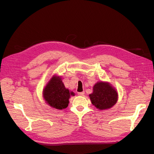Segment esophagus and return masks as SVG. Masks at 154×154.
I'll return each mask as SVG.
<instances>
[{"instance_id": "34e87169", "label": "esophagus", "mask_w": 154, "mask_h": 154, "mask_svg": "<svg viewBox=\"0 0 154 154\" xmlns=\"http://www.w3.org/2000/svg\"><path fill=\"white\" fill-rule=\"evenodd\" d=\"M84 94H85V92H84V91H83V92H78V96H83V95H84Z\"/></svg>"}]
</instances>
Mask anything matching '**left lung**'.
I'll return each mask as SVG.
<instances>
[{
	"instance_id": "obj_1",
	"label": "left lung",
	"mask_w": 154,
	"mask_h": 154,
	"mask_svg": "<svg viewBox=\"0 0 154 154\" xmlns=\"http://www.w3.org/2000/svg\"><path fill=\"white\" fill-rule=\"evenodd\" d=\"M91 103L97 109L105 110L113 106L118 101V92L108 82H97L89 94Z\"/></svg>"
}]
</instances>
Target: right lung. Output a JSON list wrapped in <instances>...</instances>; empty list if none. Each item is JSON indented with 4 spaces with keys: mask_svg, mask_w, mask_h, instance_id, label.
<instances>
[{
    "mask_svg": "<svg viewBox=\"0 0 154 154\" xmlns=\"http://www.w3.org/2000/svg\"><path fill=\"white\" fill-rule=\"evenodd\" d=\"M71 96H74L73 92L65 87L62 78L54 75L51 78L43 90V97L51 107L58 110H62L67 107Z\"/></svg>",
    "mask_w": 154,
    "mask_h": 154,
    "instance_id": "right-lung-1",
    "label": "right lung"
}]
</instances>
